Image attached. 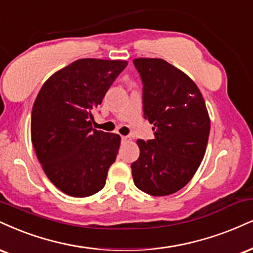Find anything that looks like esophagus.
<instances>
[{"instance_id":"obj_1","label":"esophagus","mask_w":253,"mask_h":253,"mask_svg":"<svg viewBox=\"0 0 253 253\" xmlns=\"http://www.w3.org/2000/svg\"><path fill=\"white\" fill-rule=\"evenodd\" d=\"M130 140H132V139H130L129 136H126V135L121 136V141H123V144H126V142H129Z\"/></svg>"}]
</instances>
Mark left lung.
Returning a JSON list of instances; mask_svg holds the SVG:
<instances>
[{"instance_id": "left-lung-1", "label": "left lung", "mask_w": 253, "mask_h": 253, "mask_svg": "<svg viewBox=\"0 0 253 253\" xmlns=\"http://www.w3.org/2000/svg\"><path fill=\"white\" fill-rule=\"evenodd\" d=\"M141 77L144 115L154 139H139L130 165L135 186L150 196H169L193 178L206 152L210 121L205 100L188 75L163 59L133 60Z\"/></svg>"}]
</instances>
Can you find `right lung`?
I'll use <instances>...</instances> for the list:
<instances>
[{
  "mask_svg": "<svg viewBox=\"0 0 253 253\" xmlns=\"http://www.w3.org/2000/svg\"><path fill=\"white\" fill-rule=\"evenodd\" d=\"M125 60L80 59L54 73L36 96L30 133L48 179L63 193L84 198L101 191L121 138L93 129V112Z\"/></svg>",
  "mask_w": 253,
  "mask_h": 253,
  "instance_id": "right-lung-1",
  "label": "right lung"
}]
</instances>
